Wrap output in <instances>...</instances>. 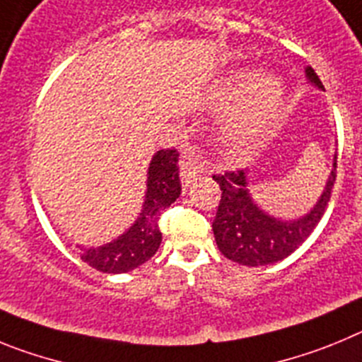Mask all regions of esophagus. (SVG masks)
I'll return each mask as SVG.
<instances>
[{"label":"esophagus","instance_id":"1","mask_svg":"<svg viewBox=\"0 0 362 362\" xmlns=\"http://www.w3.org/2000/svg\"><path fill=\"white\" fill-rule=\"evenodd\" d=\"M179 168H181V181L185 185H188L192 179L199 175L203 172V165H201L199 156H196L194 152H185V156L179 161Z\"/></svg>","mask_w":362,"mask_h":362}]
</instances>
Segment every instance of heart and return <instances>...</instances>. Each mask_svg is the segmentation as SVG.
Returning <instances> with one entry per match:
<instances>
[{"label":"heart","instance_id":"obj_1","mask_svg":"<svg viewBox=\"0 0 362 362\" xmlns=\"http://www.w3.org/2000/svg\"><path fill=\"white\" fill-rule=\"evenodd\" d=\"M246 83L243 72H235L221 79L214 88V99L217 103H228L241 94ZM283 99V86L274 74L261 72L252 76L239 99L238 107L230 119V130L241 139H254L267 132L277 117Z\"/></svg>","mask_w":362,"mask_h":362}]
</instances>
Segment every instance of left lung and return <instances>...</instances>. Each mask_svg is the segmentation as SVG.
<instances>
[{
    "label": "left lung",
    "mask_w": 362,
    "mask_h": 362,
    "mask_svg": "<svg viewBox=\"0 0 362 362\" xmlns=\"http://www.w3.org/2000/svg\"><path fill=\"white\" fill-rule=\"evenodd\" d=\"M306 76L319 88H325L312 66L306 69ZM212 177L221 188L219 206L212 223L221 254L233 263L264 267L288 257L317 226L328 206L332 187L337 177V158L319 203L313 206L312 212L297 221H279L261 212L252 203L250 194L246 190L243 170H228L225 174H214Z\"/></svg>",
    "instance_id": "1"
}]
</instances>
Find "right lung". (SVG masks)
<instances>
[{"instance_id": "right-lung-1", "label": "right lung", "mask_w": 362, "mask_h": 362, "mask_svg": "<svg viewBox=\"0 0 362 362\" xmlns=\"http://www.w3.org/2000/svg\"><path fill=\"white\" fill-rule=\"evenodd\" d=\"M179 152L172 148L159 150L152 158L146 183V199L136 225L114 243L90 248L83 254L88 267L105 274H123L148 261L161 245L159 217L181 194L179 181Z\"/></svg>"}]
</instances>
